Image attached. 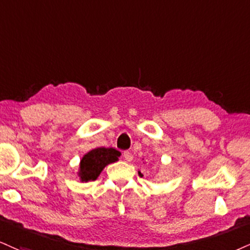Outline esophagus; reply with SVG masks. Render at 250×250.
<instances>
[{
    "label": "esophagus",
    "mask_w": 250,
    "mask_h": 250,
    "mask_svg": "<svg viewBox=\"0 0 250 250\" xmlns=\"http://www.w3.org/2000/svg\"><path fill=\"white\" fill-rule=\"evenodd\" d=\"M123 156H124V159L127 162H131L132 160H133V155H132L130 152H127V150H126V152H124V154H123Z\"/></svg>",
    "instance_id": "esophagus-1"
}]
</instances>
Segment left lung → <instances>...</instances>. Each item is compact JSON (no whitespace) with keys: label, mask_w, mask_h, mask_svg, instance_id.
I'll list each match as a JSON object with an SVG mask.
<instances>
[{"label":"left lung","mask_w":250,"mask_h":250,"mask_svg":"<svg viewBox=\"0 0 250 250\" xmlns=\"http://www.w3.org/2000/svg\"><path fill=\"white\" fill-rule=\"evenodd\" d=\"M154 177H155V178H165V177H167V172H166L165 170L158 171L155 175H154Z\"/></svg>","instance_id":"left-lung-1"}]
</instances>
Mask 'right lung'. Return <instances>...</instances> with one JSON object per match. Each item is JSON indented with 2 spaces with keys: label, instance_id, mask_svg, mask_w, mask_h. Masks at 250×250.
I'll return each instance as SVG.
<instances>
[{
  "label": "right lung",
  "instance_id": "right-lung-1",
  "mask_svg": "<svg viewBox=\"0 0 250 250\" xmlns=\"http://www.w3.org/2000/svg\"><path fill=\"white\" fill-rule=\"evenodd\" d=\"M120 152L115 148L98 147L91 149L83 156L80 162L79 176L81 182L95 181L105 168V166L118 161Z\"/></svg>",
  "mask_w": 250,
  "mask_h": 250
}]
</instances>
